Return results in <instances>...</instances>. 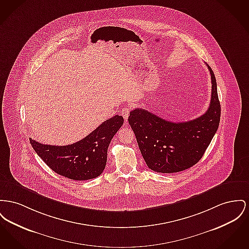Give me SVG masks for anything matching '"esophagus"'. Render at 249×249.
Listing matches in <instances>:
<instances>
[{"label":"esophagus","mask_w":249,"mask_h":249,"mask_svg":"<svg viewBox=\"0 0 249 249\" xmlns=\"http://www.w3.org/2000/svg\"><path fill=\"white\" fill-rule=\"evenodd\" d=\"M130 112H131V107H124V108H122V110H121V115H122V117H124V119L127 121L128 120V117H129V115H130Z\"/></svg>","instance_id":"34e87169"}]
</instances>
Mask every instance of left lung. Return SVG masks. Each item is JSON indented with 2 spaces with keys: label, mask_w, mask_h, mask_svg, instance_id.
Returning a JSON list of instances; mask_svg holds the SVG:
<instances>
[{
  "label": "left lung",
  "mask_w": 249,
  "mask_h": 249,
  "mask_svg": "<svg viewBox=\"0 0 249 249\" xmlns=\"http://www.w3.org/2000/svg\"><path fill=\"white\" fill-rule=\"evenodd\" d=\"M212 79V97L204 115L185 122H171L145 109L132 110L128 118L146 165L158 173H176L195 165L218 129L221 115L217 85Z\"/></svg>",
  "instance_id": "8db88e82"
}]
</instances>
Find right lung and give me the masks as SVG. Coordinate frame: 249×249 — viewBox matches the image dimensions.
<instances>
[{
    "instance_id": "add662e5",
    "label": "right lung",
    "mask_w": 249,
    "mask_h": 249,
    "mask_svg": "<svg viewBox=\"0 0 249 249\" xmlns=\"http://www.w3.org/2000/svg\"><path fill=\"white\" fill-rule=\"evenodd\" d=\"M123 122L124 118L116 115L104 121L84 139L68 146L43 145L32 138L30 143L55 173L74 180L91 179L103 173L108 146Z\"/></svg>"
}]
</instances>
